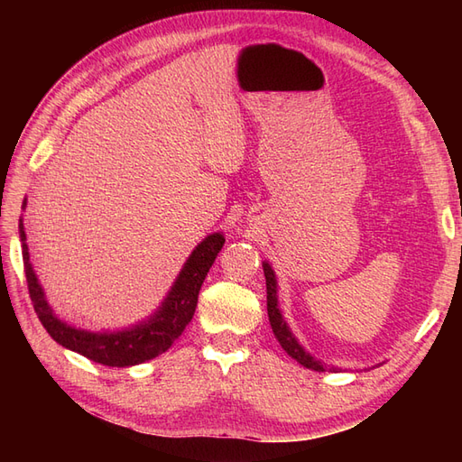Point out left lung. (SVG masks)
Wrapping results in <instances>:
<instances>
[{"mask_svg": "<svg viewBox=\"0 0 462 462\" xmlns=\"http://www.w3.org/2000/svg\"><path fill=\"white\" fill-rule=\"evenodd\" d=\"M263 275H265V289H268V316H270V324L273 329V335L277 337L279 345L283 346V351L291 356L295 358L299 365H302L304 368H310L316 372H335L337 368H328L326 365H321L319 360H316L310 353H306L304 348L299 345V341L292 337L291 329L287 328L285 319L277 309V283H275V275L273 270L270 268V263L263 262Z\"/></svg>", "mask_w": 462, "mask_h": 462, "instance_id": "left-lung-1", "label": "left lung"}]
</instances>
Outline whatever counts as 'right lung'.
<instances>
[{
    "instance_id": "obj_1",
    "label": "right lung",
    "mask_w": 462,
    "mask_h": 462,
    "mask_svg": "<svg viewBox=\"0 0 462 462\" xmlns=\"http://www.w3.org/2000/svg\"><path fill=\"white\" fill-rule=\"evenodd\" d=\"M21 241H23V262L26 285H29V295L34 306V312L42 326L51 335L53 341L71 348V351L87 356L94 362H100L104 366H134L141 362L156 358L165 353L173 345L197 310L199 292L204 279L216 262V256L223 248L221 233H214L194 248V253L187 260L185 268L180 270L171 292L167 295L162 309L156 316L150 318L146 324L136 326L127 331L117 333H90L85 329H75L63 324L61 319L51 314V309L44 299V291L38 285V279L31 268L29 262V246L24 243L23 223L19 226Z\"/></svg>"
}]
</instances>
